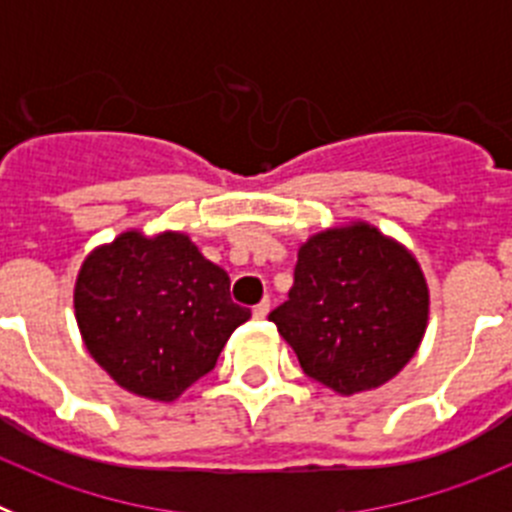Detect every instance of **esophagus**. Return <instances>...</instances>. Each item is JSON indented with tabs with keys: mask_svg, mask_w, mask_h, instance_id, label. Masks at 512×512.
Instances as JSON below:
<instances>
[{
	"mask_svg": "<svg viewBox=\"0 0 512 512\" xmlns=\"http://www.w3.org/2000/svg\"><path fill=\"white\" fill-rule=\"evenodd\" d=\"M266 315H269V300L259 302V305L253 307V318H256V320H264Z\"/></svg>",
	"mask_w": 512,
	"mask_h": 512,
	"instance_id": "obj_1",
	"label": "esophagus"
}]
</instances>
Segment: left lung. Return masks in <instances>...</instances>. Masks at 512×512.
<instances>
[{"instance_id": "left-lung-1", "label": "left lung", "mask_w": 512, "mask_h": 512, "mask_svg": "<svg viewBox=\"0 0 512 512\" xmlns=\"http://www.w3.org/2000/svg\"><path fill=\"white\" fill-rule=\"evenodd\" d=\"M428 312L431 292L413 251L377 225L351 220L297 248L295 287L269 320L307 377L351 397L402 372Z\"/></svg>"}]
</instances>
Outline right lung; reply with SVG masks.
<instances>
[{
    "label": "right lung",
    "mask_w": 512,
    "mask_h": 512,
    "mask_svg": "<svg viewBox=\"0 0 512 512\" xmlns=\"http://www.w3.org/2000/svg\"><path fill=\"white\" fill-rule=\"evenodd\" d=\"M74 315L92 359L130 395L174 402L212 372L251 310L179 230H122L81 261Z\"/></svg>",
    "instance_id": "add662e5"
}]
</instances>
